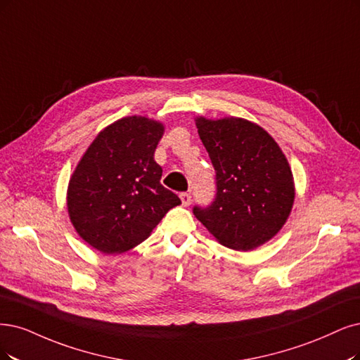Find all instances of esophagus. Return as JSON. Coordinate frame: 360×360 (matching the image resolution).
Returning a JSON list of instances; mask_svg holds the SVG:
<instances>
[{
	"label": "esophagus",
	"instance_id": "34e87169",
	"mask_svg": "<svg viewBox=\"0 0 360 360\" xmlns=\"http://www.w3.org/2000/svg\"><path fill=\"white\" fill-rule=\"evenodd\" d=\"M179 197H181L182 206H190L191 205V194L190 193H181Z\"/></svg>",
	"mask_w": 360,
	"mask_h": 360
}]
</instances>
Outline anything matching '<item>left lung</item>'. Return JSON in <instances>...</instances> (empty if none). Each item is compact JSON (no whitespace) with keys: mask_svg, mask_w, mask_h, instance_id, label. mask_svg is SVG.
Instances as JSON below:
<instances>
[{"mask_svg":"<svg viewBox=\"0 0 360 360\" xmlns=\"http://www.w3.org/2000/svg\"><path fill=\"white\" fill-rule=\"evenodd\" d=\"M215 169L217 194L193 214L217 240L234 250H252L276 236L295 198L294 178L276 141L243 118L195 120Z\"/></svg>","mask_w":360,"mask_h":360,"instance_id":"8db88e82","label":"left lung"}]
</instances>
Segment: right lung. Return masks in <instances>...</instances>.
<instances>
[{
    "mask_svg": "<svg viewBox=\"0 0 360 360\" xmlns=\"http://www.w3.org/2000/svg\"><path fill=\"white\" fill-rule=\"evenodd\" d=\"M162 123L126 117L103 129L84 153L68 187V212L79 237L103 254L142 243L181 198L165 188L154 151Z\"/></svg>",
    "mask_w": 360,
    "mask_h": 360,
    "instance_id": "right-lung-1",
    "label": "right lung"
}]
</instances>
